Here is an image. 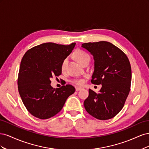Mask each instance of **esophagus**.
Here are the masks:
<instances>
[{"mask_svg":"<svg viewBox=\"0 0 149 149\" xmlns=\"http://www.w3.org/2000/svg\"><path fill=\"white\" fill-rule=\"evenodd\" d=\"M81 88H79V87L76 88V91H79V90H81Z\"/></svg>","mask_w":149,"mask_h":149,"instance_id":"esophagus-1","label":"esophagus"}]
</instances>
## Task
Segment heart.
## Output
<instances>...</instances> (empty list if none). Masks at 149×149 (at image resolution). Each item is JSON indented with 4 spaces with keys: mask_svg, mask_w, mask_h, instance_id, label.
Wrapping results in <instances>:
<instances>
[{
    "mask_svg": "<svg viewBox=\"0 0 149 149\" xmlns=\"http://www.w3.org/2000/svg\"><path fill=\"white\" fill-rule=\"evenodd\" d=\"M74 56H75V58H76V60H77L78 61V62L80 63L81 65H83L84 61L90 58L88 54L82 50L76 51L74 53ZM68 58H66L63 61L62 63H61V70H63V71L65 70V68L68 64ZM73 82L75 84H76L77 85H79V86H81L84 83L83 80H82V79H75L73 81Z\"/></svg>",
    "mask_w": 149,
    "mask_h": 149,
    "instance_id": "1",
    "label": "heart"
}]
</instances>
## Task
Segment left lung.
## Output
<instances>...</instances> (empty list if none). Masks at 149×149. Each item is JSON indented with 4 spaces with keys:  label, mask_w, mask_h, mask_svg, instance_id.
Returning a JSON list of instances; mask_svg holds the SVG:
<instances>
[{
    "label": "left lung",
    "mask_w": 149,
    "mask_h": 149,
    "mask_svg": "<svg viewBox=\"0 0 149 149\" xmlns=\"http://www.w3.org/2000/svg\"><path fill=\"white\" fill-rule=\"evenodd\" d=\"M94 60L91 81L101 84L97 94L91 89L84 101L85 109L97 119L114 118L123 109L130 89L131 66L127 56L110 42L101 41L82 44Z\"/></svg>",
    "instance_id": "1"
}]
</instances>
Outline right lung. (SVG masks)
Masks as SVG:
<instances>
[{
    "label": "right lung",
    "mask_w": 149,
    "mask_h": 149,
    "mask_svg": "<svg viewBox=\"0 0 149 149\" xmlns=\"http://www.w3.org/2000/svg\"><path fill=\"white\" fill-rule=\"evenodd\" d=\"M75 45L45 43L29 49L22 58L18 89L26 109L36 118L47 119L55 116L74 93L75 88L70 84L53 88L50 79L61 74L62 62Z\"/></svg>",
    "instance_id": "right-lung-1"
}]
</instances>
